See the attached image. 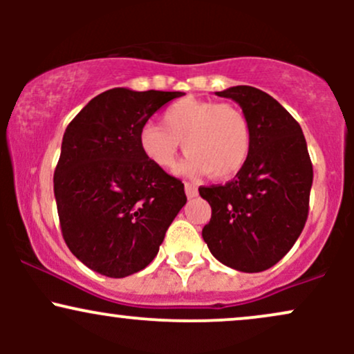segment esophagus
<instances>
[{"label": "esophagus", "mask_w": 354, "mask_h": 354, "mask_svg": "<svg viewBox=\"0 0 354 354\" xmlns=\"http://www.w3.org/2000/svg\"><path fill=\"white\" fill-rule=\"evenodd\" d=\"M185 191L188 200H191V198H194L198 194V188L194 185H191V183H185Z\"/></svg>", "instance_id": "34e87169"}]
</instances>
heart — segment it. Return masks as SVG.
I'll use <instances>...</instances> for the list:
<instances>
[{
  "label": "heart",
  "mask_w": 354,
  "mask_h": 354,
  "mask_svg": "<svg viewBox=\"0 0 354 354\" xmlns=\"http://www.w3.org/2000/svg\"><path fill=\"white\" fill-rule=\"evenodd\" d=\"M161 124L146 123L138 135L141 153L161 171L176 163L181 143L188 156L180 171L191 176L211 173L230 178L250 156V123L241 109L230 103L180 100L165 109Z\"/></svg>",
  "instance_id": "1"
}]
</instances>
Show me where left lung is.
<instances>
[{"label": "left lung", "mask_w": 354, "mask_h": 354, "mask_svg": "<svg viewBox=\"0 0 354 354\" xmlns=\"http://www.w3.org/2000/svg\"><path fill=\"white\" fill-rule=\"evenodd\" d=\"M241 106L251 128L245 166L225 186L200 188L211 206L203 239L223 265L259 273L274 266L308 218L313 166L301 126L273 96L253 86L218 91Z\"/></svg>", "instance_id": "1"}]
</instances>
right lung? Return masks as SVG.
<instances>
[{
  "instance_id": "1",
  "label": "right lung",
  "mask_w": 354,
  "mask_h": 354,
  "mask_svg": "<svg viewBox=\"0 0 354 354\" xmlns=\"http://www.w3.org/2000/svg\"><path fill=\"white\" fill-rule=\"evenodd\" d=\"M181 95L113 88L68 124L55 198L64 241L89 270L109 278L143 270L186 205L185 185L149 163L138 143L146 121Z\"/></svg>"
}]
</instances>
